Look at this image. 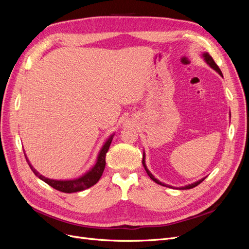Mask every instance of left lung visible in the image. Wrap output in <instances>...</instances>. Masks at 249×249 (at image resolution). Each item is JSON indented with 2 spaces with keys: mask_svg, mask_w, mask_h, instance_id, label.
Returning <instances> with one entry per match:
<instances>
[{
  "mask_svg": "<svg viewBox=\"0 0 249 249\" xmlns=\"http://www.w3.org/2000/svg\"><path fill=\"white\" fill-rule=\"evenodd\" d=\"M202 57H203V59H205V61L207 62V64H209V66H211L212 67V69L214 70V71H216L218 73L220 74V76H222V72H221V71H220V69L219 67H218V65L215 63V61L213 60V58L211 57L210 55H209V53H203L202 54ZM142 164H143V166H144V169H145V171L147 172V175H148V177L152 178L154 182H156L157 184H159V185H161V186H165V187H171V186H168V185H166V184H164V183H162V182H160L159 179H157L152 173L149 172V170L147 169V167H146V164H145V156H144V153H143V159H142ZM206 178H201V179H199V180H197V182H195V183H193V184H190V185H187V186H185V187H180L179 189H182V190H186V189H191V188H194V187H196L197 185H199L203 179H205ZM172 188V187H171Z\"/></svg>",
  "mask_w": 249,
  "mask_h": 249,
  "instance_id": "1",
  "label": "left lung"
}]
</instances>
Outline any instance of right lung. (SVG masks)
I'll return each mask as SVG.
<instances>
[{"label": "right lung", "mask_w": 249, "mask_h": 249, "mask_svg": "<svg viewBox=\"0 0 249 249\" xmlns=\"http://www.w3.org/2000/svg\"><path fill=\"white\" fill-rule=\"evenodd\" d=\"M113 136H114V135H111L109 139L106 142H105V144L103 145L102 149L100 150L99 156H97V160H96V163H95L94 166L89 171H87L85 175H83L82 177H80L78 178L64 179V180L48 178L46 177L41 176L40 173L32 166L31 163L29 162L26 154H25V157H26V160L29 164L30 168H31V170L35 173V176L38 177L41 180H43L44 183H47L48 185H50L51 187L54 188V189H56L58 191L64 192V193L79 192V191H82V190L88 189V188L92 187L93 185H95L97 182H99V179L101 178L103 172H104L105 166H106V154H107L108 149L110 147Z\"/></svg>", "instance_id": "1"}]
</instances>
